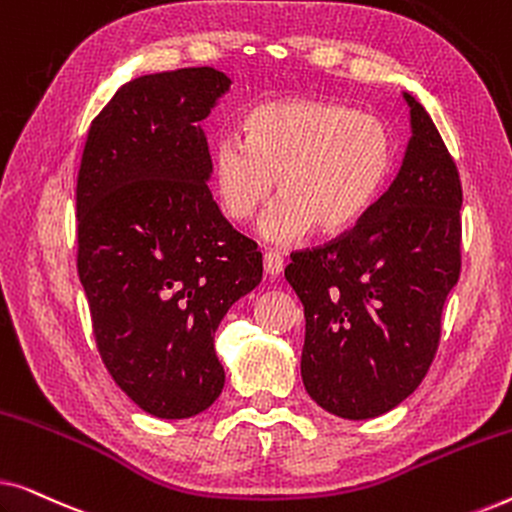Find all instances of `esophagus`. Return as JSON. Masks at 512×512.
Instances as JSON below:
<instances>
[{
    "instance_id": "esophagus-1",
    "label": "esophagus",
    "mask_w": 512,
    "mask_h": 512,
    "mask_svg": "<svg viewBox=\"0 0 512 512\" xmlns=\"http://www.w3.org/2000/svg\"><path fill=\"white\" fill-rule=\"evenodd\" d=\"M263 268H265V275H270V277L282 275V270H284V258L279 256V251H265V256H263Z\"/></svg>"
}]
</instances>
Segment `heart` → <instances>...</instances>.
<instances>
[{
  "label": "heart",
  "mask_w": 512,
  "mask_h": 512,
  "mask_svg": "<svg viewBox=\"0 0 512 512\" xmlns=\"http://www.w3.org/2000/svg\"><path fill=\"white\" fill-rule=\"evenodd\" d=\"M394 160L384 121L368 111L317 97L258 104L244 121V139L214 144L212 181L221 212L247 223L282 200L261 223L270 242L289 244L312 226L335 235L356 226L380 198Z\"/></svg>",
  "instance_id": "1"
}]
</instances>
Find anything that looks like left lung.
Instances as JSON below:
<instances>
[{
  "instance_id": "obj_1",
  "label": "left lung",
  "mask_w": 512,
  "mask_h": 512,
  "mask_svg": "<svg viewBox=\"0 0 512 512\" xmlns=\"http://www.w3.org/2000/svg\"><path fill=\"white\" fill-rule=\"evenodd\" d=\"M412 137L394 184L324 247L293 251L284 277L305 307L303 384L342 419L380 417L429 373L461 272V181L410 93Z\"/></svg>"
}]
</instances>
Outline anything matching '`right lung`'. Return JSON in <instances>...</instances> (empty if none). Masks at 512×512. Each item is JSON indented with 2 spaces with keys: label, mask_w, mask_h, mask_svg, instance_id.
Returning <instances> with one entry per match:
<instances>
[{
  "label": "right lung",
  "mask_w": 512,
  "mask_h": 512,
  "mask_svg": "<svg viewBox=\"0 0 512 512\" xmlns=\"http://www.w3.org/2000/svg\"><path fill=\"white\" fill-rule=\"evenodd\" d=\"M228 88L214 67L125 83L90 123L76 179V268L97 349L118 387L160 419L219 398L214 333L263 277L256 242L207 186L200 121Z\"/></svg>",
  "instance_id": "add662e5"
}]
</instances>
